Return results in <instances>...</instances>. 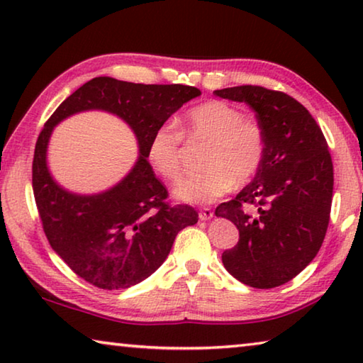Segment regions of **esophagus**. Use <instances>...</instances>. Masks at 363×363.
<instances>
[{
  "label": "esophagus",
  "instance_id": "esophagus-1",
  "mask_svg": "<svg viewBox=\"0 0 363 363\" xmlns=\"http://www.w3.org/2000/svg\"><path fill=\"white\" fill-rule=\"evenodd\" d=\"M213 211H211V208H203V210H201L200 213H199V216H200V219L201 220H208V219H211L213 218Z\"/></svg>",
  "mask_w": 363,
  "mask_h": 363
}]
</instances>
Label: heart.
<instances>
[{
    "mask_svg": "<svg viewBox=\"0 0 363 363\" xmlns=\"http://www.w3.org/2000/svg\"><path fill=\"white\" fill-rule=\"evenodd\" d=\"M206 144L205 169L176 184L174 195L194 205H206L225 195L233 184L243 186L259 171L266 152V136L256 120L245 118L240 108L223 101H210L190 108L181 131L171 125L158 126L147 144L152 168L168 181L186 169V144Z\"/></svg>",
    "mask_w": 363,
    "mask_h": 363,
    "instance_id": "1",
    "label": "heart"
}]
</instances>
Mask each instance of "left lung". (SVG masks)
Instances as JSON below:
<instances>
[{
  "instance_id": "1",
  "label": "left lung",
  "mask_w": 363,
  "mask_h": 363,
  "mask_svg": "<svg viewBox=\"0 0 363 363\" xmlns=\"http://www.w3.org/2000/svg\"><path fill=\"white\" fill-rule=\"evenodd\" d=\"M214 94L247 102L266 136L253 182L216 208V216L238 229L223 264L245 285L280 286L314 259L328 229L333 162L327 139L309 110L281 91L243 84Z\"/></svg>"
}]
</instances>
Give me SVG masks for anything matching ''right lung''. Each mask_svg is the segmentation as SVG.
<instances>
[{
    "instance_id": "1",
    "label": "right lung",
    "mask_w": 363,
    "mask_h": 363,
    "mask_svg": "<svg viewBox=\"0 0 363 363\" xmlns=\"http://www.w3.org/2000/svg\"><path fill=\"white\" fill-rule=\"evenodd\" d=\"M200 96L186 84H140L108 77L84 83L45 123L35 145L33 195L52 250L78 277L102 290H123L155 272L169 255L177 232L199 213L169 205L168 190L147 162L149 139L182 104ZM101 108L121 116L140 140L141 155L118 186L99 196H73L48 176L45 147L52 128L65 116Z\"/></svg>"
}]
</instances>
